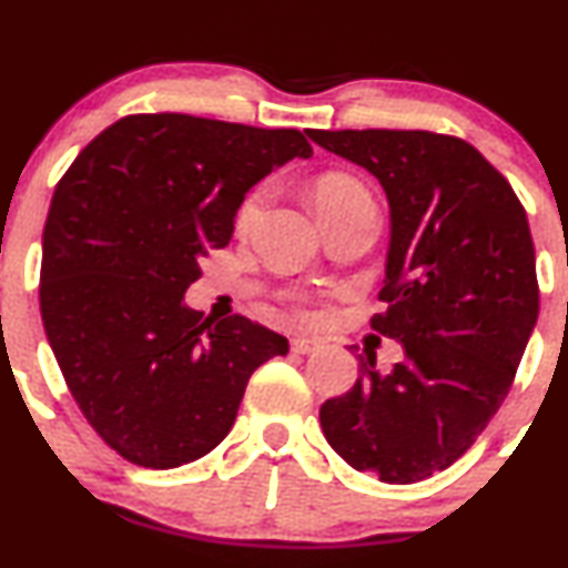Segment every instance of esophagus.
I'll use <instances>...</instances> for the list:
<instances>
[{"label":"esophagus","mask_w":568,"mask_h":568,"mask_svg":"<svg viewBox=\"0 0 568 568\" xmlns=\"http://www.w3.org/2000/svg\"><path fill=\"white\" fill-rule=\"evenodd\" d=\"M320 349V341L317 338H304V336H296L291 338V352L293 354H312Z\"/></svg>","instance_id":"esophagus-1"}]
</instances>
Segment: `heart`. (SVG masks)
<instances>
[{"instance_id": "heart-1", "label": "heart", "mask_w": 568, "mask_h": 568, "mask_svg": "<svg viewBox=\"0 0 568 568\" xmlns=\"http://www.w3.org/2000/svg\"><path fill=\"white\" fill-rule=\"evenodd\" d=\"M312 201H314V209H317V214L323 216L327 211L349 206V203H371V195H367V190L362 187L357 180H352V176L325 174L314 182ZM264 203H266V187L251 190V193L245 195V201L241 203V209H237L235 227L241 232H248L254 227L258 214H262Z\"/></svg>"}]
</instances>
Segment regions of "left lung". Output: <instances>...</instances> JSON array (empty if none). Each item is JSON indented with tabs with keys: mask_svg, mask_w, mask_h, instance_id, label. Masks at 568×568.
<instances>
[{
	"mask_svg": "<svg viewBox=\"0 0 568 568\" xmlns=\"http://www.w3.org/2000/svg\"><path fill=\"white\" fill-rule=\"evenodd\" d=\"M367 169L392 209L384 310L371 327L405 357L375 371L359 354L349 392L320 407L327 444L352 468L413 484L449 468L514 384L535 331L539 288L526 211L460 136L420 129H306Z\"/></svg>",
	"mask_w": 568,
	"mask_h": 568,
	"instance_id": "1",
	"label": "left lung"
}]
</instances>
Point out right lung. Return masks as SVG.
Here are the masks:
<instances>
[{
  "label": "right lung",
  "mask_w": 568,
  "mask_h": 568,
  "mask_svg": "<svg viewBox=\"0 0 568 568\" xmlns=\"http://www.w3.org/2000/svg\"><path fill=\"white\" fill-rule=\"evenodd\" d=\"M298 129L187 113L124 115L94 136L52 195L39 306L89 426L142 468L193 463L230 434L251 373L288 341L232 314L201 320L184 291L224 248L245 193L310 159Z\"/></svg>",
  "instance_id": "obj_1"
}]
</instances>
